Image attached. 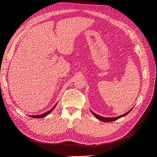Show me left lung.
Here are the masks:
<instances>
[{
    "mask_svg": "<svg viewBox=\"0 0 157 157\" xmlns=\"http://www.w3.org/2000/svg\"><path fill=\"white\" fill-rule=\"evenodd\" d=\"M132 109H133V108H132ZM132 109H131L130 110H129V111H128V112H126L125 113L123 114V115H121V116H117V117H102V116H100L97 115L96 113L93 112L91 109H90V112H91V113L93 114V115H94L96 118H98V119L99 120L102 121H104V122H110V121H113L117 120L120 119V118H121V117H124V116H125L126 115H128V114L131 111V110H132Z\"/></svg>",
    "mask_w": 157,
    "mask_h": 157,
    "instance_id": "left-lung-1",
    "label": "left lung"
}]
</instances>
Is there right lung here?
Returning <instances> with one entry per match:
<instances>
[{
	"label": "right lung",
	"instance_id": "right-lung-1",
	"mask_svg": "<svg viewBox=\"0 0 157 157\" xmlns=\"http://www.w3.org/2000/svg\"><path fill=\"white\" fill-rule=\"evenodd\" d=\"M56 105H57V104L54 105V107L53 108H52L50 110H49L48 112H46L45 113H44L43 114H40V115H36V116H29L32 117H33V118H42V117H44L45 116H47L48 114H49L51 112H52L53 110L55 109V108L56 107Z\"/></svg>",
	"mask_w": 157,
	"mask_h": 157
}]
</instances>
